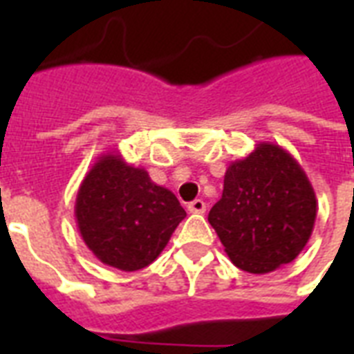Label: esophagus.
<instances>
[{
	"instance_id": "34e87169",
	"label": "esophagus",
	"mask_w": 354,
	"mask_h": 354,
	"mask_svg": "<svg viewBox=\"0 0 354 354\" xmlns=\"http://www.w3.org/2000/svg\"><path fill=\"white\" fill-rule=\"evenodd\" d=\"M189 213H205V202L204 200H194L187 205Z\"/></svg>"
}]
</instances>
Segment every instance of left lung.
I'll use <instances>...</instances> for the list:
<instances>
[{"instance_id":"left-lung-1","label":"left lung","mask_w":354,"mask_h":354,"mask_svg":"<svg viewBox=\"0 0 354 354\" xmlns=\"http://www.w3.org/2000/svg\"><path fill=\"white\" fill-rule=\"evenodd\" d=\"M316 213V193L301 165L288 150L263 141L230 163L207 221L236 268L268 274L307 246Z\"/></svg>"}]
</instances>
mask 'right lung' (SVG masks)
Returning a JSON list of instances; mask_svg holds the SVG:
<instances>
[{
    "label": "right lung",
    "instance_id": "obj_1",
    "mask_svg": "<svg viewBox=\"0 0 354 354\" xmlns=\"http://www.w3.org/2000/svg\"><path fill=\"white\" fill-rule=\"evenodd\" d=\"M75 218L82 241L101 263L136 272L160 257L185 209L145 169L106 152L80 183Z\"/></svg>",
    "mask_w": 354,
    "mask_h": 354
}]
</instances>
